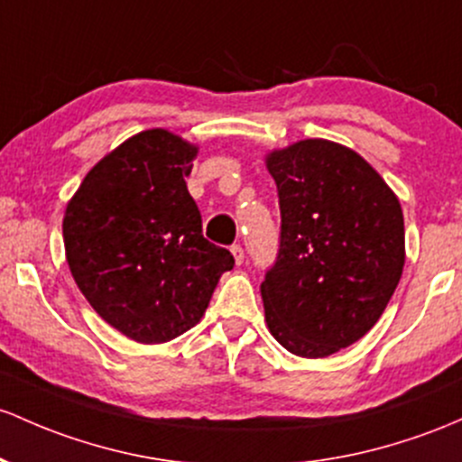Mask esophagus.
Returning <instances> with one entry per match:
<instances>
[{
  "label": "esophagus",
  "instance_id": "esophagus-1",
  "mask_svg": "<svg viewBox=\"0 0 462 462\" xmlns=\"http://www.w3.org/2000/svg\"><path fill=\"white\" fill-rule=\"evenodd\" d=\"M230 252H232V256H235L236 265H241L243 258H245V254H243V247H241V245H232Z\"/></svg>",
  "mask_w": 462,
  "mask_h": 462
}]
</instances>
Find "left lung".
<instances>
[{"mask_svg":"<svg viewBox=\"0 0 462 462\" xmlns=\"http://www.w3.org/2000/svg\"><path fill=\"white\" fill-rule=\"evenodd\" d=\"M281 250L261 285L267 328L289 353L328 357L382 318L405 263L403 212L348 146L309 138L265 155Z\"/></svg>","mask_w":462,"mask_h":462,"instance_id":"8db88e82","label":"left lung"}]
</instances>
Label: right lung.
<instances>
[{
	"mask_svg": "<svg viewBox=\"0 0 462 462\" xmlns=\"http://www.w3.org/2000/svg\"><path fill=\"white\" fill-rule=\"evenodd\" d=\"M199 146L146 129L80 181L63 217L65 258L94 311L134 342H171L204 318L235 258L201 235L186 189Z\"/></svg>",
	"mask_w": 462,
	"mask_h": 462,
	"instance_id": "right-lung-1",
	"label": "right lung"
}]
</instances>
